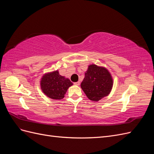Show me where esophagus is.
Here are the masks:
<instances>
[{"instance_id":"esophagus-1","label":"esophagus","mask_w":154,"mask_h":154,"mask_svg":"<svg viewBox=\"0 0 154 154\" xmlns=\"http://www.w3.org/2000/svg\"><path fill=\"white\" fill-rule=\"evenodd\" d=\"M74 85H80V82H74Z\"/></svg>"}]
</instances>
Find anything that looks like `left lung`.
Masks as SVG:
<instances>
[{
	"label": "left lung",
	"mask_w": 154,
	"mask_h": 154,
	"mask_svg": "<svg viewBox=\"0 0 154 154\" xmlns=\"http://www.w3.org/2000/svg\"><path fill=\"white\" fill-rule=\"evenodd\" d=\"M112 85V78L108 70L94 64L88 66L81 83L82 90L88 98L94 101H98L108 96Z\"/></svg>",
	"instance_id": "8db88e82"
}]
</instances>
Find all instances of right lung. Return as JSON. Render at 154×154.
I'll return each instance as SVG.
<instances>
[{"instance_id":"add662e5","label":"right lung","mask_w":154,"mask_h":154,"mask_svg":"<svg viewBox=\"0 0 154 154\" xmlns=\"http://www.w3.org/2000/svg\"><path fill=\"white\" fill-rule=\"evenodd\" d=\"M72 83L68 78L60 75L58 71L45 74L40 82L44 94L53 100H62Z\"/></svg>"}]
</instances>
